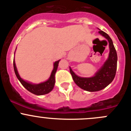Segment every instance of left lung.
<instances>
[{"instance_id": "8db88e82", "label": "left lung", "mask_w": 131, "mask_h": 131, "mask_svg": "<svg viewBox=\"0 0 131 131\" xmlns=\"http://www.w3.org/2000/svg\"><path fill=\"white\" fill-rule=\"evenodd\" d=\"M99 33L108 39L110 47L108 58L95 75L90 78H82L77 76L70 69V73L74 82L78 86L88 92H97L103 90L112 82L116 75L117 69V52L113 42L107 34L102 30Z\"/></svg>"}]
</instances>
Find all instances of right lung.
Returning <instances> with one entry per match:
<instances>
[{
  "label": "right lung",
  "instance_id": "1",
  "mask_svg": "<svg viewBox=\"0 0 131 131\" xmlns=\"http://www.w3.org/2000/svg\"><path fill=\"white\" fill-rule=\"evenodd\" d=\"M59 60L56 61L54 63V69L52 70V73L50 78L49 80H47L46 82H44L43 83L38 84H32L27 82L25 80H23L20 76H19V73H18L17 70L16 66H15V60H14V71L16 75V77L20 81L23 86L26 88L28 91H29L31 93H34V94L37 95H41L47 94V93H49V92L52 91L53 89L55 83V73H56V70H57L58 66V63H59Z\"/></svg>",
  "mask_w": 131,
  "mask_h": 131
}]
</instances>
